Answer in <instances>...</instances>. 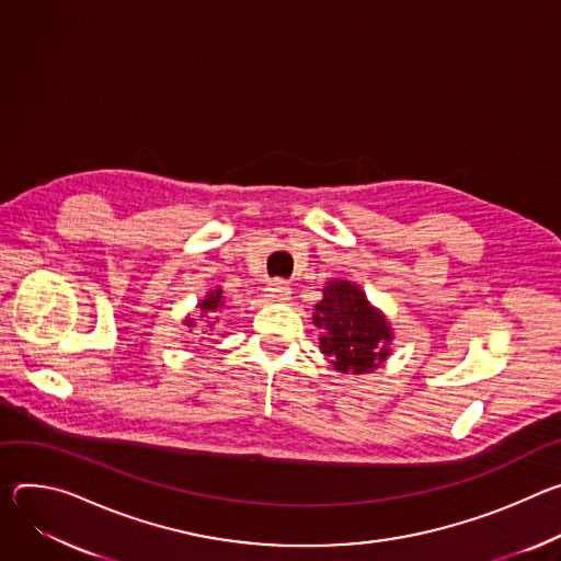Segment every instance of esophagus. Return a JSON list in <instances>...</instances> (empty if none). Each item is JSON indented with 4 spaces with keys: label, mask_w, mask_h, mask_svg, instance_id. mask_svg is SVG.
<instances>
[{
    "label": "esophagus",
    "mask_w": 561,
    "mask_h": 561,
    "mask_svg": "<svg viewBox=\"0 0 561 561\" xmlns=\"http://www.w3.org/2000/svg\"><path fill=\"white\" fill-rule=\"evenodd\" d=\"M265 298L270 302H287L291 298V289L287 283L283 280H272L267 287H265Z\"/></svg>",
    "instance_id": "34e87169"
}]
</instances>
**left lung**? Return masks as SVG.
<instances>
[{
	"label": "left lung",
	"mask_w": 561,
	"mask_h": 561,
	"mask_svg": "<svg viewBox=\"0 0 561 561\" xmlns=\"http://www.w3.org/2000/svg\"><path fill=\"white\" fill-rule=\"evenodd\" d=\"M312 321L323 332L321 354L341 375H367L392 354V323L352 280L330 278L325 283Z\"/></svg>",
	"instance_id": "obj_1"
}]
</instances>
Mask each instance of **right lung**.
<instances>
[{
  "instance_id": "1",
  "label": "right lung",
  "mask_w": 561,
  "mask_h": 561,
  "mask_svg": "<svg viewBox=\"0 0 561 561\" xmlns=\"http://www.w3.org/2000/svg\"><path fill=\"white\" fill-rule=\"evenodd\" d=\"M225 296H222V289L220 287H216V289H209L198 302H196V307H198V312H196V317H201V321L205 323L203 328L205 330H214L216 328V321L220 319V312L225 309ZM196 323H198V319H194V317H190L186 314L184 319H182V325L186 328V330H196Z\"/></svg>"
}]
</instances>
